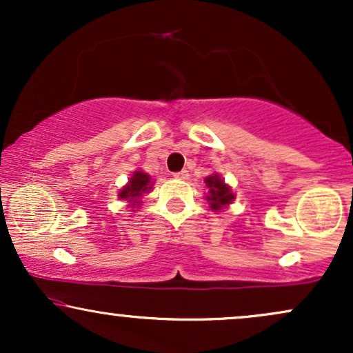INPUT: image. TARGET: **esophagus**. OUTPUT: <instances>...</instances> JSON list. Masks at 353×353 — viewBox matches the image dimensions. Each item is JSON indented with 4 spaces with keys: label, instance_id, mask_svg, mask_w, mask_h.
Returning <instances> with one entry per match:
<instances>
[{
    "label": "esophagus",
    "instance_id": "obj_1",
    "mask_svg": "<svg viewBox=\"0 0 353 353\" xmlns=\"http://www.w3.org/2000/svg\"><path fill=\"white\" fill-rule=\"evenodd\" d=\"M174 177H176V179H181V181H184V179H188V177H189V172H188V171H181V172H176V174H174Z\"/></svg>",
    "mask_w": 353,
    "mask_h": 353
}]
</instances>
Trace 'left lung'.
<instances>
[{"instance_id": "8db88e82", "label": "left lung", "mask_w": 353, "mask_h": 353, "mask_svg": "<svg viewBox=\"0 0 353 353\" xmlns=\"http://www.w3.org/2000/svg\"><path fill=\"white\" fill-rule=\"evenodd\" d=\"M204 182L209 189L208 201H209L210 209H212L214 212L224 209L225 205L232 204L234 197L236 196L232 194V189H230L229 185L221 179V176H219V174H212V176L205 177Z\"/></svg>"}]
</instances>
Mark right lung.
Listing matches in <instances>:
<instances>
[{"label": "right lung", "instance_id": "1", "mask_svg": "<svg viewBox=\"0 0 353 353\" xmlns=\"http://www.w3.org/2000/svg\"><path fill=\"white\" fill-rule=\"evenodd\" d=\"M151 189H152L151 176L143 171H134L132 172L131 179H129L128 184H125L124 188L119 190V194H117V196H119V199H125L128 202H132L131 205H136V204H141L139 202L141 196L145 192H149Z\"/></svg>", "mask_w": 353, "mask_h": 353}]
</instances>
